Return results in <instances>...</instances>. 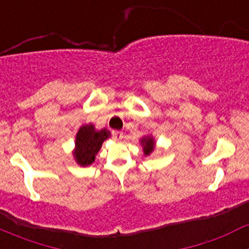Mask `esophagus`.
Returning <instances> with one entry per match:
<instances>
[{
    "label": "esophagus",
    "mask_w": 249,
    "mask_h": 249,
    "mask_svg": "<svg viewBox=\"0 0 249 249\" xmlns=\"http://www.w3.org/2000/svg\"><path fill=\"white\" fill-rule=\"evenodd\" d=\"M112 137H113V140L120 141L123 138V133L120 131H112Z\"/></svg>",
    "instance_id": "34e87169"
}]
</instances>
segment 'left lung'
<instances>
[{
  "label": "left lung",
  "mask_w": 249,
  "mask_h": 249,
  "mask_svg": "<svg viewBox=\"0 0 249 249\" xmlns=\"http://www.w3.org/2000/svg\"><path fill=\"white\" fill-rule=\"evenodd\" d=\"M141 142V146H142V149H143V155L144 156H149L152 152L155 151L156 148V141L153 138V136L148 135V136H144L140 140Z\"/></svg>",
  "instance_id": "left-lung-1"
}]
</instances>
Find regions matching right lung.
Returning <instances> with one entry per match:
<instances>
[{
    "mask_svg": "<svg viewBox=\"0 0 249 249\" xmlns=\"http://www.w3.org/2000/svg\"><path fill=\"white\" fill-rule=\"evenodd\" d=\"M111 137L108 129H96L93 123L82 124L78 129L74 141V149L72 151L77 164L86 167L91 166L96 160V155L102 147V143Z\"/></svg>",
    "mask_w": 249,
    "mask_h": 249,
    "instance_id": "obj_1",
    "label": "right lung"
}]
</instances>
